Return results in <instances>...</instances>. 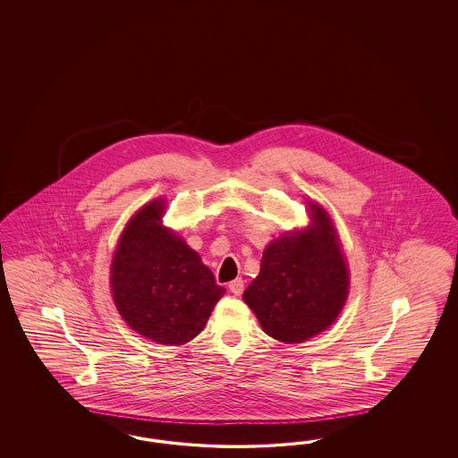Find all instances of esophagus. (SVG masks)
Returning <instances> with one entry per match:
<instances>
[{
  "mask_svg": "<svg viewBox=\"0 0 458 458\" xmlns=\"http://www.w3.org/2000/svg\"><path fill=\"white\" fill-rule=\"evenodd\" d=\"M230 292L232 293H235V295H242V292H243V280L242 278H235V280H232L230 282Z\"/></svg>",
  "mask_w": 458,
  "mask_h": 458,
  "instance_id": "obj_1",
  "label": "esophagus"
}]
</instances>
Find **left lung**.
Listing matches in <instances>:
<instances>
[{
  "label": "left lung",
  "mask_w": 458,
  "mask_h": 458,
  "mask_svg": "<svg viewBox=\"0 0 458 458\" xmlns=\"http://www.w3.org/2000/svg\"><path fill=\"white\" fill-rule=\"evenodd\" d=\"M310 225L270 242L260 274L243 292L264 333L299 344L324 333L349 293V268L329 213L310 203Z\"/></svg>",
  "instance_id": "left-lung-1"
}]
</instances>
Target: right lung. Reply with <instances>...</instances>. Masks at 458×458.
I'll use <instances>...</instances> for the list:
<instances>
[{
    "instance_id": "1",
    "label": "right lung",
    "mask_w": 458,
    "mask_h": 458,
    "mask_svg": "<svg viewBox=\"0 0 458 458\" xmlns=\"http://www.w3.org/2000/svg\"><path fill=\"white\" fill-rule=\"evenodd\" d=\"M166 199L131 216L111 264L114 304L125 324L165 346H182L203 331L225 293L182 236L163 225Z\"/></svg>"
}]
</instances>
